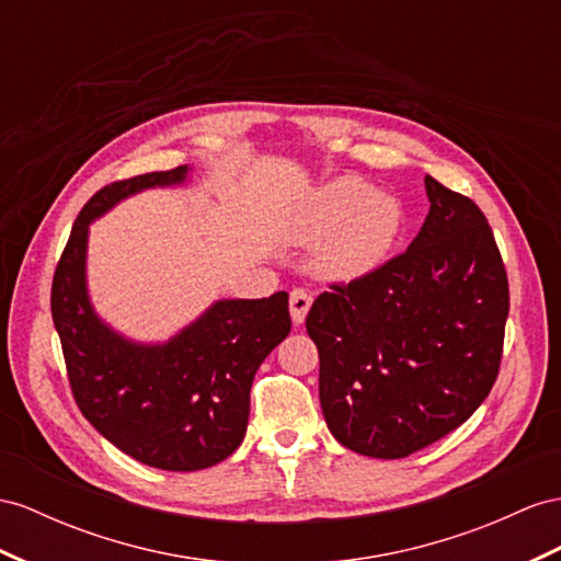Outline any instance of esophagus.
<instances>
[{"instance_id": "esophagus-1", "label": "esophagus", "mask_w": 561, "mask_h": 561, "mask_svg": "<svg viewBox=\"0 0 561 561\" xmlns=\"http://www.w3.org/2000/svg\"><path fill=\"white\" fill-rule=\"evenodd\" d=\"M312 306V296L304 289H294L291 298H289V310H291V320L294 324H304L306 322V314Z\"/></svg>"}]
</instances>
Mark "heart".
Returning a JSON list of instances; mask_svg holds the SVG:
<instances>
[{
	"label": "heart",
	"mask_w": 561,
	"mask_h": 561,
	"mask_svg": "<svg viewBox=\"0 0 561 561\" xmlns=\"http://www.w3.org/2000/svg\"><path fill=\"white\" fill-rule=\"evenodd\" d=\"M403 232V208L371 184L339 178L294 208L286 241L318 247L314 270L329 282H355L377 272Z\"/></svg>",
	"instance_id": "1"
}]
</instances>
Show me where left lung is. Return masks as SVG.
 <instances>
[{"label": "left lung", "instance_id": "obj_1", "mask_svg": "<svg viewBox=\"0 0 561 561\" xmlns=\"http://www.w3.org/2000/svg\"><path fill=\"white\" fill-rule=\"evenodd\" d=\"M428 215L403 255L314 300L332 436L379 459L417 453L465 424L491 393L510 312L507 272L471 198L424 178Z\"/></svg>", "mask_w": 561, "mask_h": 561}]
</instances>
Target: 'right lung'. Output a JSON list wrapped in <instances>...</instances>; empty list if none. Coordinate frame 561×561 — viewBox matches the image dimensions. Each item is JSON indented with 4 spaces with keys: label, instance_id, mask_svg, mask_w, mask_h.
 Returning <instances> with one entry per match:
<instances>
[{
    "label": "right lung",
    "instance_id": "obj_1",
    "mask_svg": "<svg viewBox=\"0 0 561 561\" xmlns=\"http://www.w3.org/2000/svg\"><path fill=\"white\" fill-rule=\"evenodd\" d=\"M190 175L180 165L94 194L51 284V318L84 420L137 462L165 471L206 469L239 448L255 371L291 332L286 291L213 300L165 341L125 336L96 312L88 284L92 222L135 194L184 186Z\"/></svg>",
    "mask_w": 561,
    "mask_h": 561
}]
</instances>
